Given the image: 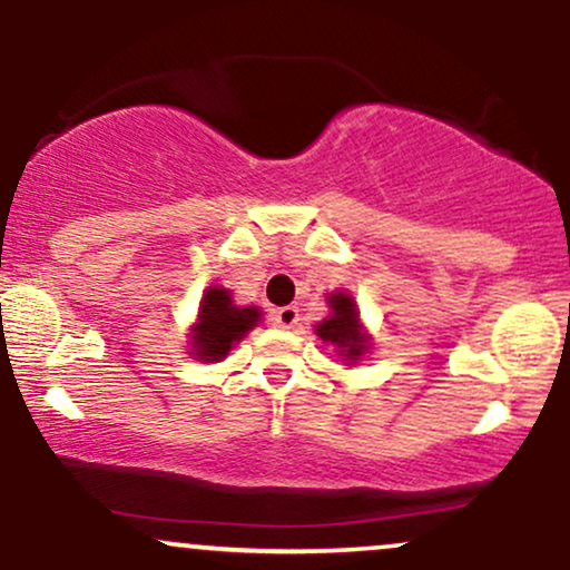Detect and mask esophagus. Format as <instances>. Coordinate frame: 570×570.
<instances>
[{"label":"esophagus","instance_id":"34e87169","mask_svg":"<svg viewBox=\"0 0 570 570\" xmlns=\"http://www.w3.org/2000/svg\"><path fill=\"white\" fill-rule=\"evenodd\" d=\"M273 322H276L281 330H294L299 322V311L294 305H286V307H276L273 311Z\"/></svg>","mask_w":570,"mask_h":570}]
</instances>
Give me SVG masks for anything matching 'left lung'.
Returning a JSON list of instances; mask_svg holds the SVG:
<instances>
[{
    "mask_svg": "<svg viewBox=\"0 0 570 570\" xmlns=\"http://www.w3.org/2000/svg\"><path fill=\"white\" fill-rule=\"evenodd\" d=\"M330 316L316 324V335L332 345L345 367H356L372 348V335L358 318V305L351 292L337 289L326 294Z\"/></svg>",
    "mask_w": 570,
    "mask_h": 570,
    "instance_id": "left-lung-1",
    "label": "left lung"
}]
</instances>
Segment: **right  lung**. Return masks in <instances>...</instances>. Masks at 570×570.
<instances>
[{"instance_id":"add662e5","label":"right lung","mask_w":570,"mask_h":570,"mask_svg":"<svg viewBox=\"0 0 570 570\" xmlns=\"http://www.w3.org/2000/svg\"><path fill=\"white\" fill-rule=\"evenodd\" d=\"M263 322L257 305H235L233 292L225 286H208L198 305V318L189 326V356L203 364L227 358L235 345Z\"/></svg>"}]
</instances>
